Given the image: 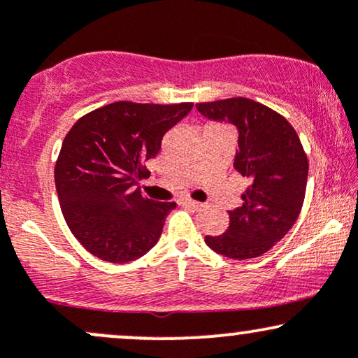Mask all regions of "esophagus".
I'll list each match as a JSON object with an SVG mask.
<instances>
[{
    "label": "esophagus",
    "instance_id": "obj_1",
    "mask_svg": "<svg viewBox=\"0 0 358 358\" xmlns=\"http://www.w3.org/2000/svg\"><path fill=\"white\" fill-rule=\"evenodd\" d=\"M180 203L187 205V207H192V208H200V207H202V203L195 202V200L188 199V196H182V199H180Z\"/></svg>",
    "mask_w": 358,
    "mask_h": 358
}]
</instances>
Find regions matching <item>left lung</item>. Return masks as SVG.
I'll list each match as a JSON object with an SVG mask.
<instances>
[{
  "label": "left lung",
  "mask_w": 358,
  "mask_h": 358,
  "mask_svg": "<svg viewBox=\"0 0 358 358\" xmlns=\"http://www.w3.org/2000/svg\"><path fill=\"white\" fill-rule=\"evenodd\" d=\"M196 109L212 121H225L239 133L234 168L249 180L242 205L229 212L222 236L205 244L231 259H252L268 252L294 225L308 180V158L294 127L276 110L248 97L200 102Z\"/></svg>",
  "instance_id": "8db88e82"
}]
</instances>
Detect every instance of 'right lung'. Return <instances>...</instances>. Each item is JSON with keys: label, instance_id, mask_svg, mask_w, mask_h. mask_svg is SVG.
Wrapping results in <instances>:
<instances>
[{"label": "right lung", "instance_id": "add662e5", "mask_svg": "<svg viewBox=\"0 0 358 358\" xmlns=\"http://www.w3.org/2000/svg\"><path fill=\"white\" fill-rule=\"evenodd\" d=\"M192 102L117 101L82 116L62 143L55 187L64 219L77 241L102 261L124 264L145 256L162 236L175 202L141 195L145 163L162 150L168 129Z\"/></svg>", "mask_w": 358, "mask_h": 358}]
</instances>
